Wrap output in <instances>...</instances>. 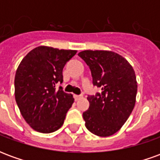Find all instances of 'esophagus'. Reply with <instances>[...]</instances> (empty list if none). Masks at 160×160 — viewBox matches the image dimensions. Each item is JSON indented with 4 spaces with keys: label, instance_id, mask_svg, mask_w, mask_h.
I'll return each mask as SVG.
<instances>
[{
    "label": "esophagus",
    "instance_id": "obj_1",
    "mask_svg": "<svg viewBox=\"0 0 160 160\" xmlns=\"http://www.w3.org/2000/svg\"><path fill=\"white\" fill-rule=\"evenodd\" d=\"M73 98H74V99L75 100H79V99H80L81 98H82V96L81 95H73Z\"/></svg>",
    "mask_w": 160,
    "mask_h": 160
}]
</instances>
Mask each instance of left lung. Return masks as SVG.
Returning <instances> with one entry per match:
<instances>
[{"mask_svg":"<svg viewBox=\"0 0 160 160\" xmlns=\"http://www.w3.org/2000/svg\"><path fill=\"white\" fill-rule=\"evenodd\" d=\"M90 68L93 85L102 92L89 96L83 113L86 127L100 137L111 136L129 118L136 101L137 81L130 63L111 50H83L78 54Z\"/></svg>","mask_w":160,"mask_h":160,"instance_id":"1","label":"left lung"}]
</instances>
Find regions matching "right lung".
<instances>
[{
    "instance_id": "right-lung-1",
    "label": "right lung",
    "mask_w": 160,
    "mask_h": 160,
    "mask_svg": "<svg viewBox=\"0 0 160 160\" xmlns=\"http://www.w3.org/2000/svg\"><path fill=\"white\" fill-rule=\"evenodd\" d=\"M77 50L38 46L19 63L14 78V94L19 111L34 130L49 134L62 126L73 95L56 90L62 82V69Z\"/></svg>"
}]
</instances>
